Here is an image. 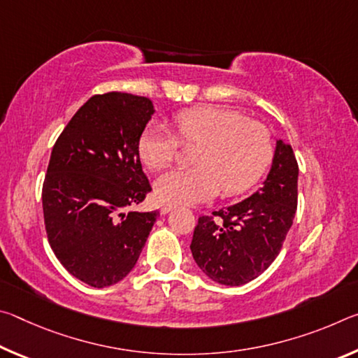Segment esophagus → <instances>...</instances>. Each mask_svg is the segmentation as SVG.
<instances>
[{"instance_id":"34e87169","label":"esophagus","mask_w":358,"mask_h":358,"mask_svg":"<svg viewBox=\"0 0 358 358\" xmlns=\"http://www.w3.org/2000/svg\"><path fill=\"white\" fill-rule=\"evenodd\" d=\"M173 208H175V205H173V203H166V205H162V207H161V215H167L169 211L173 210Z\"/></svg>"}]
</instances>
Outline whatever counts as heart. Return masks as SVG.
<instances>
[{
    "label": "heart",
    "mask_w": 358,
    "mask_h": 358,
    "mask_svg": "<svg viewBox=\"0 0 358 358\" xmlns=\"http://www.w3.org/2000/svg\"><path fill=\"white\" fill-rule=\"evenodd\" d=\"M173 131L150 123L138 138V155L151 171H162L178 155L180 143L197 147L194 167L171 171L156 180V194L172 203L207 201L221 189L226 196L251 187L273 159V137L257 120L224 107L202 106L178 112Z\"/></svg>",
    "instance_id": "heart-1"
}]
</instances>
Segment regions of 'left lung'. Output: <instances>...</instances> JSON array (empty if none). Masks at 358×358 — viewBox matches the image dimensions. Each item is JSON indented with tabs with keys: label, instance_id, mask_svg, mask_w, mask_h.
Wrapping results in <instances>:
<instances>
[{
	"label": "left lung",
	"instance_id": "left-lung-1",
	"mask_svg": "<svg viewBox=\"0 0 358 358\" xmlns=\"http://www.w3.org/2000/svg\"><path fill=\"white\" fill-rule=\"evenodd\" d=\"M299 164L294 150L276 142L273 164L264 186L232 207L201 216L194 229L191 252L211 280L240 286L257 278L280 254L296 211Z\"/></svg>",
	"mask_w": 358,
	"mask_h": 358
}]
</instances>
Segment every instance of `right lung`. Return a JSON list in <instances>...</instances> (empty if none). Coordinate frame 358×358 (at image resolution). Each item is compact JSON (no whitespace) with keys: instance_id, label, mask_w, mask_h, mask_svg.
<instances>
[{"instance_id":"right-lung-1","label":"right lung","mask_w":358,"mask_h":358,"mask_svg":"<svg viewBox=\"0 0 358 358\" xmlns=\"http://www.w3.org/2000/svg\"><path fill=\"white\" fill-rule=\"evenodd\" d=\"M148 98L110 92L78 108L53 145L42 185L48 243L77 280L108 287L134 268L159 211H129L151 191L138 138Z\"/></svg>"}]
</instances>
